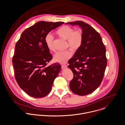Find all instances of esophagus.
Returning a JSON list of instances; mask_svg holds the SVG:
<instances>
[{
  "mask_svg": "<svg viewBox=\"0 0 125 125\" xmlns=\"http://www.w3.org/2000/svg\"><path fill=\"white\" fill-rule=\"evenodd\" d=\"M61 68H62V69H66L67 68V65H62V66H61Z\"/></svg>",
  "mask_w": 125,
  "mask_h": 125,
  "instance_id": "obj_1",
  "label": "esophagus"
}]
</instances>
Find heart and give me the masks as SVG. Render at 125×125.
<instances>
[{"mask_svg": "<svg viewBox=\"0 0 125 125\" xmlns=\"http://www.w3.org/2000/svg\"><path fill=\"white\" fill-rule=\"evenodd\" d=\"M59 37L68 41V46L72 50H77L81 45L83 41V34L81 31L77 30L74 31L72 27L64 25L58 29L55 32ZM44 42L49 50L53 51V37L50 34H47L44 38ZM72 53L70 51L59 52L53 55V60L57 62L64 64L71 57Z\"/></svg>", "mask_w": 125, "mask_h": 125, "instance_id": "obj_1", "label": "heart"}]
</instances>
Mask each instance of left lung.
<instances>
[{
	"instance_id": "left-lung-1",
	"label": "left lung",
	"mask_w": 125,
	"mask_h": 125,
	"mask_svg": "<svg viewBox=\"0 0 125 125\" xmlns=\"http://www.w3.org/2000/svg\"><path fill=\"white\" fill-rule=\"evenodd\" d=\"M65 24L78 25L83 34L81 46L68 62L74 75L70 87L75 94L87 95L99 87L103 79L107 63L105 47L99 33L89 25L81 21Z\"/></svg>"
}]
</instances>
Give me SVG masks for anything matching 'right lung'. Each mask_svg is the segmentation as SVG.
Masks as SVG:
<instances>
[{"mask_svg": "<svg viewBox=\"0 0 125 125\" xmlns=\"http://www.w3.org/2000/svg\"><path fill=\"white\" fill-rule=\"evenodd\" d=\"M64 23L38 22L25 29L15 45L12 58L15 79L20 87L32 97L41 98L48 95L61 70L59 63L47 66L52 56L44 38Z\"/></svg>", "mask_w": 125, "mask_h": 125, "instance_id": "1", "label": "right lung"}]
</instances>
